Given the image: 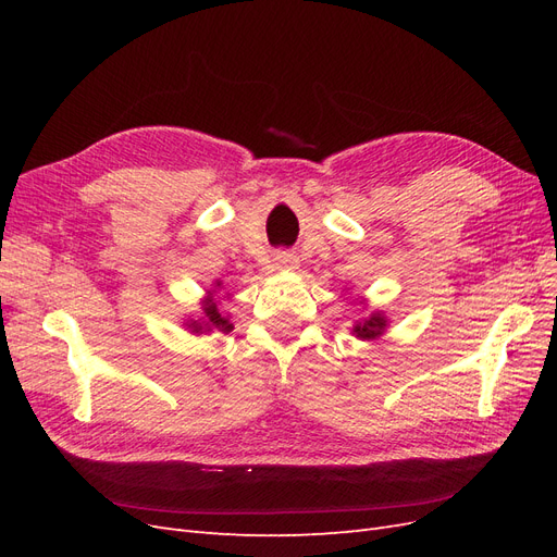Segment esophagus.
I'll return each mask as SVG.
<instances>
[{"instance_id": "obj_1", "label": "esophagus", "mask_w": 557, "mask_h": 557, "mask_svg": "<svg viewBox=\"0 0 557 557\" xmlns=\"http://www.w3.org/2000/svg\"><path fill=\"white\" fill-rule=\"evenodd\" d=\"M274 264L278 269H297L299 260H297L295 252H290V250H278L276 256H274Z\"/></svg>"}]
</instances>
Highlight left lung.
<instances>
[{
    "label": "left lung",
    "mask_w": 557,
    "mask_h": 557,
    "mask_svg": "<svg viewBox=\"0 0 557 557\" xmlns=\"http://www.w3.org/2000/svg\"><path fill=\"white\" fill-rule=\"evenodd\" d=\"M358 305L362 309H367V299L358 297ZM387 325H391V318H387L383 311H379V309L364 311V315H360L356 323L350 325V334L362 342H376L385 334Z\"/></svg>",
    "instance_id": "1"
}]
</instances>
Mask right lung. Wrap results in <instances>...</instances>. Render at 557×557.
Here are the masks:
<instances>
[{
  "label": "right lung",
  "instance_id": "add662e5",
  "mask_svg": "<svg viewBox=\"0 0 557 557\" xmlns=\"http://www.w3.org/2000/svg\"><path fill=\"white\" fill-rule=\"evenodd\" d=\"M223 288V281H215L211 283V290H207V295L201 297L199 307H201V313L199 315H188L183 320V327L188 330L190 334L199 336V334H213V332H232V323H230V315H223V311L218 309V301L225 299V295L218 297V290Z\"/></svg>",
  "mask_w": 557,
  "mask_h": 557
}]
</instances>
